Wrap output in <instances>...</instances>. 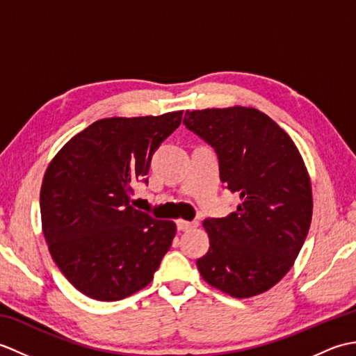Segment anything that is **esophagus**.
Masks as SVG:
<instances>
[{
    "label": "esophagus",
    "mask_w": 356,
    "mask_h": 356,
    "mask_svg": "<svg viewBox=\"0 0 356 356\" xmlns=\"http://www.w3.org/2000/svg\"><path fill=\"white\" fill-rule=\"evenodd\" d=\"M176 225H177L179 231H190V229H194L199 226L197 222H188V220H184V218H179Z\"/></svg>",
    "instance_id": "34e87169"
}]
</instances>
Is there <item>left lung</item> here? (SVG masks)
I'll list each match as a JSON object with an SVG mask.
<instances>
[{
  "mask_svg": "<svg viewBox=\"0 0 356 356\" xmlns=\"http://www.w3.org/2000/svg\"><path fill=\"white\" fill-rule=\"evenodd\" d=\"M184 124L216 149L236 211L207 218L209 251L197 260L208 284L236 298L269 291L297 259L312 220V188L283 128L251 107L188 110Z\"/></svg>",
  "mask_w": 356,
  "mask_h": 356,
  "instance_id": "1",
  "label": "left lung"
}]
</instances>
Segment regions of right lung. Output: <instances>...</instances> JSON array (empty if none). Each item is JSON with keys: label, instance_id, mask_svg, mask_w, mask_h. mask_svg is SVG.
Listing matches in <instances>:
<instances>
[{"label": "right lung", "instance_id": "obj_1", "mask_svg": "<svg viewBox=\"0 0 356 356\" xmlns=\"http://www.w3.org/2000/svg\"><path fill=\"white\" fill-rule=\"evenodd\" d=\"M184 111L96 120L45 170L40 205L45 241L64 277L87 297L118 301L148 286L176 223L130 205L151 157Z\"/></svg>", "mask_w": 356, "mask_h": 356}]
</instances>
